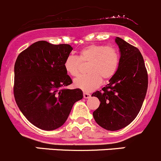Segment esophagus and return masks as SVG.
Instances as JSON below:
<instances>
[{"mask_svg": "<svg viewBox=\"0 0 161 161\" xmlns=\"http://www.w3.org/2000/svg\"><path fill=\"white\" fill-rule=\"evenodd\" d=\"M91 97V94L87 93V92H84V98H89Z\"/></svg>", "mask_w": 161, "mask_h": 161, "instance_id": "34e87169", "label": "esophagus"}]
</instances>
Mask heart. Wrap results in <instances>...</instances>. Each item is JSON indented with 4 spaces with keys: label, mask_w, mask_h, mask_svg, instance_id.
I'll return each mask as SVG.
<instances>
[{
    "label": "heart",
    "mask_w": 161,
    "mask_h": 161,
    "mask_svg": "<svg viewBox=\"0 0 161 161\" xmlns=\"http://www.w3.org/2000/svg\"><path fill=\"white\" fill-rule=\"evenodd\" d=\"M87 63L88 74L76 78L74 85L84 92H90L101 85L103 79L108 80L115 75L120 64V53L114 45L91 44L81 49L77 57H66L63 67L69 76L77 77L80 74V63Z\"/></svg>",
    "instance_id": "obj_1"
}]
</instances>
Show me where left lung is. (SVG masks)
Segmentation results:
<instances>
[{
  "label": "left lung",
  "mask_w": 161,
  "mask_h": 161,
  "mask_svg": "<svg viewBox=\"0 0 161 161\" xmlns=\"http://www.w3.org/2000/svg\"><path fill=\"white\" fill-rule=\"evenodd\" d=\"M115 42L120 52L118 69L106 87L92 95L100 101L94 119L108 131L121 129L135 120L148 87L147 70L139 50L120 37Z\"/></svg>",
  "instance_id": "8db88e82"
}]
</instances>
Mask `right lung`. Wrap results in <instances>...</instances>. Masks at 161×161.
<instances>
[{"label":"right lung","instance_id":"1","mask_svg":"<svg viewBox=\"0 0 161 161\" xmlns=\"http://www.w3.org/2000/svg\"><path fill=\"white\" fill-rule=\"evenodd\" d=\"M73 47L45 41L33 43L15 63L14 96L20 111L31 124L45 131L61 127L73 106L82 99L80 89H66L72 84L63 63Z\"/></svg>","mask_w":161,"mask_h":161}]
</instances>
